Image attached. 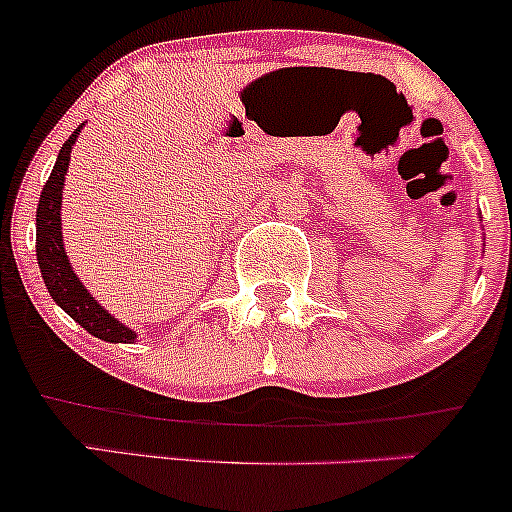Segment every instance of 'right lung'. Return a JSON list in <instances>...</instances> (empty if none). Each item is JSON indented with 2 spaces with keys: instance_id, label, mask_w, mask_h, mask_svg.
Listing matches in <instances>:
<instances>
[{
  "instance_id": "right-lung-1",
  "label": "right lung",
  "mask_w": 512,
  "mask_h": 512,
  "mask_svg": "<svg viewBox=\"0 0 512 512\" xmlns=\"http://www.w3.org/2000/svg\"><path fill=\"white\" fill-rule=\"evenodd\" d=\"M81 128L84 126L76 128L69 141L64 143L54 163V170H51L44 190H41L39 208H36V260H39L41 277H44V285L49 289L51 299L74 322H79L86 332L103 339V342L131 344L136 339V332L118 322L116 317H111L108 309H103L96 302L94 294L84 287V282L71 270L64 240H61V193H64L66 170H69L71 146L79 138Z\"/></svg>"
}]
</instances>
